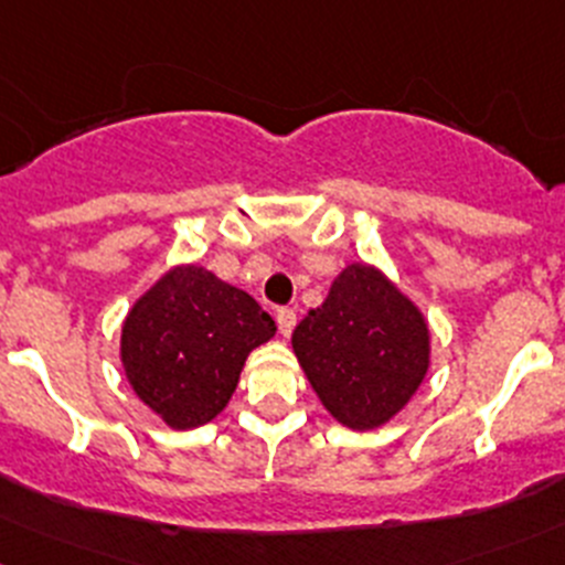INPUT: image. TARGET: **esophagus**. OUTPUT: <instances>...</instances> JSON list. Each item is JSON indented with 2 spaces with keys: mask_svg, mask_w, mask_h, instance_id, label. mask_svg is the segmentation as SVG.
Masks as SVG:
<instances>
[{
  "mask_svg": "<svg viewBox=\"0 0 565 565\" xmlns=\"http://www.w3.org/2000/svg\"><path fill=\"white\" fill-rule=\"evenodd\" d=\"M275 318H277V326H280V334L290 337V331H294V326H296V312L288 310V307H280Z\"/></svg>",
  "mask_w": 565,
  "mask_h": 565,
  "instance_id": "esophagus-1",
  "label": "esophagus"
}]
</instances>
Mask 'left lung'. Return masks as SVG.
<instances>
[{"label": "left lung", "mask_w": 565, "mask_h": 565, "mask_svg": "<svg viewBox=\"0 0 565 565\" xmlns=\"http://www.w3.org/2000/svg\"><path fill=\"white\" fill-rule=\"evenodd\" d=\"M294 351L326 411L351 429L386 424L429 367L422 312L377 269L353 264L294 329Z\"/></svg>", "instance_id": "obj_1"}]
</instances>
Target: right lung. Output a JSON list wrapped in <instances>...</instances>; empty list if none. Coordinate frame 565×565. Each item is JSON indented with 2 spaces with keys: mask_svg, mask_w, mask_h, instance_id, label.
I'll return each mask as SVG.
<instances>
[{
  "mask_svg": "<svg viewBox=\"0 0 565 565\" xmlns=\"http://www.w3.org/2000/svg\"><path fill=\"white\" fill-rule=\"evenodd\" d=\"M275 331L249 294L201 266H177L127 316L121 364L168 427L193 429L228 405L247 353Z\"/></svg>",
  "mask_w": 565,
  "mask_h": 565,
  "instance_id": "right-lung-1",
  "label": "right lung"
}]
</instances>
